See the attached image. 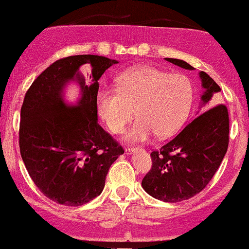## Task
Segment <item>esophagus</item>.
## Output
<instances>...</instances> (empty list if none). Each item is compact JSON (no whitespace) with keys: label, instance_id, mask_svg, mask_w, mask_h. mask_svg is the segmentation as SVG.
<instances>
[{"label":"esophagus","instance_id":"obj_1","mask_svg":"<svg viewBox=\"0 0 249 249\" xmlns=\"http://www.w3.org/2000/svg\"><path fill=\"white\" fill-rule=\"evenodd\" d=\"M133 151H135V148H132V146H126V148H125V153L126 154H131Z\"/></svg>","mask_w":249,"mask_h":249}]
</instances>
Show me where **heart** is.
<instances>
[{
  "label": "heart",
  "instance_id": "1",
  "mask_svg": "<svg viewBox=\"0 0 249 249\" xmlns=\"http://www.w3.org/2000/svg\"><path fill=\"white\" fill-rule=\"evenodd\" d=\"M117 90L100 89L96 96L99 116L113 133H120L138 118L126 132L130 141H145L153 133L160 138L177 131L190 113L192 83L185 75H171L158 68H132L116 78Z\"/></svg>",
  "mask_w": 249,
  "mask_h": 249
}]
</instances>
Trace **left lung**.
<instances>
[{
	"mask_svg": "<svg viewBox=\"0 0 249 249\" xmlns=\"http://www.w3.org/2000/svg\"><path fill=\"white\" fill-rule=\"evenodd\" d=\"M184 69L193 67L181 59L166 58ZM204 93L201 113L172 141L151 151V168L142 180L146 193L159 200L178 203L192 198L213 179L229 144V114L226 105L214 104L219 86L200 71ZM206 111H204L203 109Z\"/></svg>",
	"mask_w": 249,
	"mask_h": 249,
	"instance_id": "obj_1",
	"label": "left lung"
}]
</instances>
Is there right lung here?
I'll use <instances>...</instances> for the list:
<instances>
[{"instance_id":"1","label":"right lung","mask_w":249,"mask_h":249,"mask_svg":"<svg viewBox=\"0 0 249 249\" xmlns=\"http://www.w3.org/2000/svg\"><path fill=\"white\" fill-rule=\"evenodd\" d=\"M86 62L92 65L89 85L78 74ZM116 63L95 54L65 57L46 68L26 91L20 114L21 158L39 191L62 205L80 206L98 197L109 167L124 153L98 124V81ZM70 79H77L83 91L75 107L61 98Z\"/></svg>"}]
</instances>
